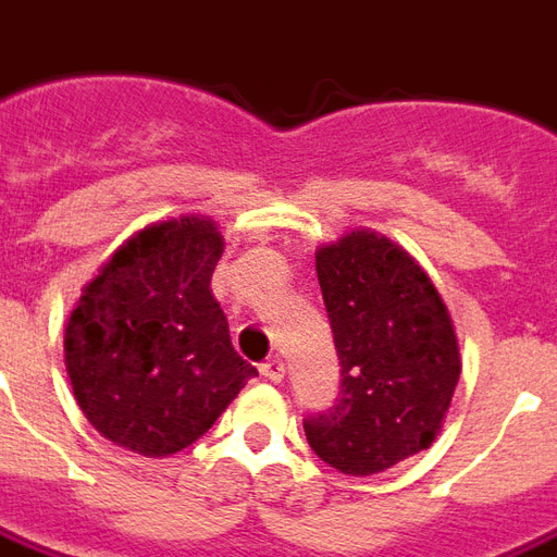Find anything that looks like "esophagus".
I'll list each match as a JSON object with an SVG mask.
<instances>
[{
  "label": "esophagus",
  "mask_w": 557,
  "mask_h": 557,
  "mask_svg": "<svg viewBox=\"0 0 557 557\" xmlns=\"http://www.w3.org/2000/svg\"><path fill=\"white\" fill-rule=\"evenodd\" d=\"M260 371H262V376H265V380L280 382L283 376H286V362H283L280 356H271V359H265V362H262Z\"/></svg>",
  "instance_id": "34e87169"
}]
</instances>
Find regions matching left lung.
Returning a JSON list of instances; mask_svg holds the SVG:
<instances>
[{
	"label": "left lung",
	"mask_w": 557,
	"mask_h": 557,
	"mask_svg": "<svg viewBox=\"0 0 557 557\" xmlns=\"http://www.w3.org/2000/svg\"><path fill=\"white\" fill-rule=\"evenodd\" d=\"M342 385L330 409L304 418L309 447L347 476H373L435 441L461 359L444 300L406 250L347 233L318 250Z\"/></svg>",
	"instance_id": "obj_1"
}]
</instances>
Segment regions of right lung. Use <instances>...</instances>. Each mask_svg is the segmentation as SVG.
I'll return each mask as SVG.
<instances>
[{
  "instance_id": "add662e5",
  "label": "right lung",
  "mask_w": 557,
  "mask_h": 557,
  "mask_svg": "<svg viewBox=\"0 0 557 557\" xmlns=\"http://www.w3.org/2000/svg\"><path fill=\"white\" fill-rule=\"evenodd\" d=\"M222 245L207 219L151 224L84 288L66 371L81 411L113 444L154 458L189 447L257 376L210 292Z\"/></svg>"
}]
</instances>
